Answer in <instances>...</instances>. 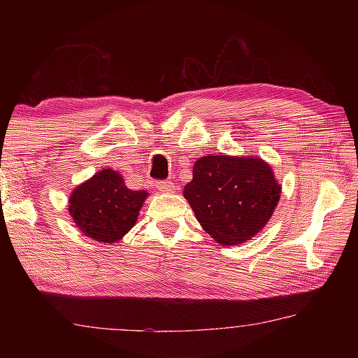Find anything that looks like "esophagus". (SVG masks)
Returning <instances> with one entry per match:
<instances>
[{
    "mask_svg": "<svg viewBox=\"0 0 358 358\" xmlns=\"http://www.w3.org/2000/svg\"><path fill=\"white\" fill-rule=\"evenodd\" d=\"M156 186H157V189L162 191V192H173L175 191V183H172L171 180L157 181Z\"/></svg>",
    "mask_w": 358,
    "mask_h": 358,
    "instance_id": "1",
    "label": "esophagus"
}]
</instances>
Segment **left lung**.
Segmentation results:
<instances>
[{
  "label": "left lung",
  "mask_w": 358,
  "mask_h": 358,
  "mask_svg": "<svg viewBox=\"0 0 358 358\" xmlns=\"http://www.w3.org/2000/svg\"><path fill=\"white\" fill-rule=\"evenodd\" d=\"M280 194L268 164L232 156L201 157L183 191L201 226L226 246L256 235L273 215Z\"/></svg>",
  "instance_id": "obj_1"
}]
</instances>
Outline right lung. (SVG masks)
Segmentation results:
<instances>
[{"instance_id": "right-lung-1", "label": "right lung", "mask_w": 358, "mask_h": 358, "mask_svg": "<svg viewBox=\"0 0 358 358\" xmlns=\"http://www.w3.org/2000/svg\"><path fill=\"white\" fill-rule=\"evenodd\" d=\"M147 191H131L121 175L104 169L77 186L69 213L78 229L101 243H115L134 226Z\"/></svg>"}]
</instances>
